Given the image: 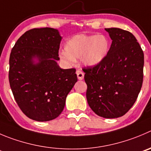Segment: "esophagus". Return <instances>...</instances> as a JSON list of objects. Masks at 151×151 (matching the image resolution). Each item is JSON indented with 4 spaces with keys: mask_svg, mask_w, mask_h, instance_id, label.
<instances>
[{
    "mask_svg": "<svg viewBox=\"0 0 151 151\" xmlns=\"http://www.w3.org/2000/svg\"><path fill=\"white\" fill-rule=\"evenodd\" d=\"M76 74H77V77H78V80H82L83 78H84V73H83L81 70H78L76 71Z\"/></svg>",
    "mask_w": 151,
    "mask_h": 151,
    "instance_id": "34e87169",
    "label": "esophagus"
}]
</instances>
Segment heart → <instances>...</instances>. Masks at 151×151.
Here are the masks:
<instances>
[{
    "instance_id": "obj_1",
    "label": "heart",
    "mask_w": 151,
    "mask_h": 151,
    "mask_svg": "<svg viewBox=\"0 0 151 151\" xmlns=\"http://www.w3.org/2000/svg\"><path fill=\"white\" fill-rule=\"evenodd\" d=\"M64 50L59 56L66 64L72 65L76 58H81L84 66L94 67L101 64L107 57L110 41L104 35L77 34L66 41Z\"/></svg>"
}]
</instances>
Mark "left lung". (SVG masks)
Listing matches in <instances>:
<instances>
[{
    "label": "left lung",
    "instance_id": "left-lung-1",
    "mask_svg": "<svg viewBox=\"0 0 151 151\" xmlns=\"http://www.w3.org/2000/svg\"><path fill=\"white\" fill-rule=\"evenodd\" d=\"M112 40L106 59L84 68L87 103L101 117L115 119L132 107L143 82L144 53L134 35L119 28H107Z\"/></svg>",
    "mask_w": 151,
    "mask_h": 151
}]
</instances>
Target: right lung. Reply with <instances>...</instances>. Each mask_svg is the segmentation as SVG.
Wrapping results in <instances>:
<instances>
[{"label":"right lung","instance_id":"1","mask_svg":"<svg viewBox=\"0 0 151 151\" xmlns=\"http://www.w3.org/2000/svg\"><path fill=\"white\" fill-rule=\"evenodd\" d=\"M58 29H32L11 51L9 81L20 109L38 122L55 119L77 81L76 69H61L57 61L61 41Z\"/></svg>","mask_w":151,"mask_h":151}]
</instances>
